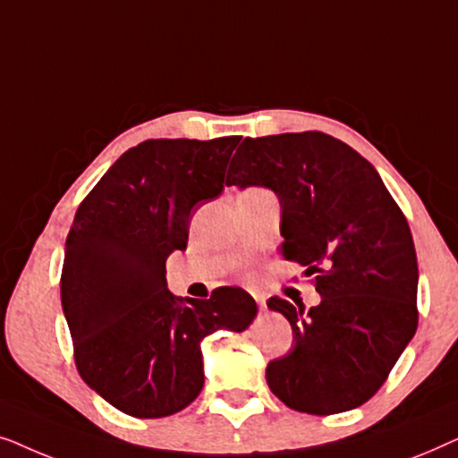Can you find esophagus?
Instances as JSON below:
<instances>
[{"label": "esophagus", "instance_id": "1", "mask_svg": "<svg viewBox=\"0 0 458 458\" xmlns=\"http://www.w3.org/2000/svg\"><path fill=\"white\" fill-rule=\"evenodd\" d=\"M254 300H256V304H259L260 310H267V298L265 296H260V293H254Z\"/></svg>", "mask_w": 458, "mask_h": 458}]
</instances>
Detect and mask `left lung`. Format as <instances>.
<instances>
[{"instance_id":"1","label":"left lung","mask_w":458,"mask_h":458,"mask_svg":"<svg viewBox=\"0 0 458 458\" xmlns=\"http://www.w3.org/2000/svg\"><path fill=\"white\" fill-rule=\"evenodd\" d=\"M227 185L279 199V254L306 267L321 304L271 298L293 344L267 367L281 403L334 415L367 403L417 331L419 268L409 223L371 162L335 137L306 131L246 137Z\"/></svg>"}]
</instances>
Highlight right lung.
I'll return each mask as SVG.
<instances>
[{
	"instance_id": "right-lung-1",
	"label": "right lung",
	"mask_w": 458,
	"mask_h": 458,
	"mask_svg": "<svg viewBox=\"0 0 458 458\" xmlns=\"http://www.w3.org/2000/svg\"><path fill=\"white\" fill-rule=\"evenodd\" d=\"M240 137L148 140L124 152L79 206L60 293L81 377L140 419L183 411L202 392V340L240 331L259 306L242 287L210 300L166 287V259L187 248L198 206L225 190Z\"/></svg>"
}]
</instances>
